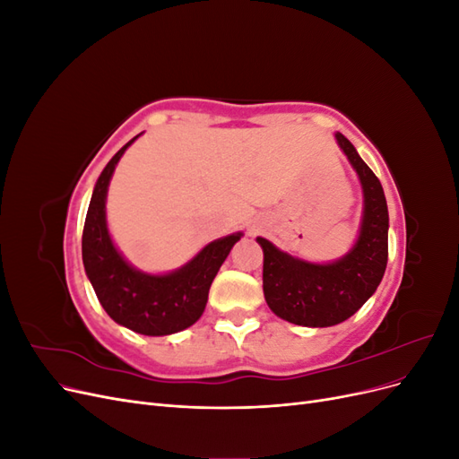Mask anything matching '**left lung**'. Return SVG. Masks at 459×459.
Instances as JSON below:
<instances>
[{
    "mask_svg": "<svg viewBox=\"0 0 459 459\" xmlns=\"http://www.w3.org/2000/svg\"><path fill=\"white\" fill-rule=\"evenodd\" d=\"M335 137L364 189L362 226L352 251L331 264H312L280 251L268 239H256L264 251L262 287L270 310L304 327L337 325L362 308L379 287L388 258V211L381 182L342 134Z\"/></svg>",
    "mask_w": 459,
    "mask_h": 459,
    "instance_id": "1",
    "label": "left lung"
}]
</instances>
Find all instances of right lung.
I'll use <instances>...</instances> for the list:
<instances>
[{
    "mask_svg": "<svg viewBox=\"0 0 459 459\" xmlns=\"http://www.w3.org/2000/svg\"><path fill=\"white\" fill-rule=\"evenodd\" d=\"M135 140L137 135L108 160L97 179L82 233V260L97 299L117 324L149 337L172 335L203 316L208 289L243 233L208 243L195 258L172 273L151 275L132 268L108 235L105 199L117 162Z\"/></svg>",
    "mask_w": 459,
    "mask_h": 459,
    "instance_id": "right-lung-1",
    "label": "right lung"
}]
</instances>
